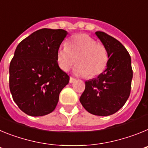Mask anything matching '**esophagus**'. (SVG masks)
<instances>
[{"instance_id": "obj_1", "label": "esophagus", "mask_w": 148, "mask_h": 148, "mask_svg": "<svg viewBox=\"0 0 148 148\" xmlns=\"http://www.w3.org/2000/svg\"><path fill=\"white\" fill-rule=\"evenodd\" d=\"M75 79L74 78H73V77H70V83H73V82H75Z\"/></svg>"}]
</instances>
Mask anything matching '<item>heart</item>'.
<instances>
[{"mask_svg":"<svg viewBox=\"0 0 148 148\" xmlns=\"http://www.w3.org/2000/svg\"><path fill=\"white\" fill-rule=\"evenodd\" d=\"M108 54L103 44L85 33L73 35L56 53V61L63 71H67L76 61L73 73L78 76L94 78L100 75L108 65Z\"/></svg>","mask_w":148,"mask_h":148,"instance_id":"obj_1","label":"heart"}]
</instances>
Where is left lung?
I'll return each mask as SVG.
<instances>
[{"label":"left lung","mask_w":148,"mask_h":148,"mask_svg":"<svg viewBox=\"0 0 148 148\" xmlns=\"http://www.w3.org/2000/svg\"><path fill=\"white\" fill-rule=\"evenodd\" d=\"M95 34L107 49L109 60L101 74L86 81L85 90L79 100L91 114L107 116L121 109L130 96L133 78L131 58L118 40L103 32Z\"/></svg>","instance_id":"1"}]
</instances>
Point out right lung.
I'll use <instances>...</instances> for the list:
<instances>
[{"label": "right lung", "mask_w": 148, "mask_h": 148, "mask_svg": "<svg viewBox=\"0 0 148 148\" xmlns=\"http://www.w3.org/2000/svg\"><path fill=\"white\" fill-rule=\"evenodd\" d=\"M68 32L40 29L17 46L10 66V89L23 113L42 116L52 113L70 77L56 61V53Z\"/></svg>", "instance_id": "obj_1"}]
</instances>
